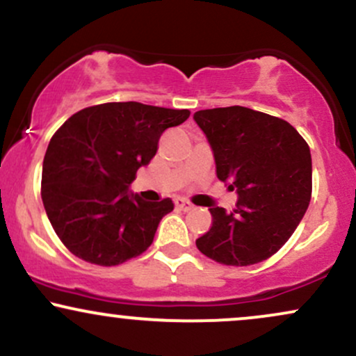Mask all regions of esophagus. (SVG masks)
<instances>
[{
    "label": "esophagus",
    "instance_id": "34e87169",
    "mask_svg": "<svg viewBox=\"0 0 356 356\" xmlns=\"http://www.w3.org/2000/svg\"><path fill=\"white\" fill-rule=\"evenodd\" d=\"M174 204H175V207H177V209H181L184 212L194 209V206H192L189 201H186V199H184V197H175L174 199Z\"/></svg>",
    "mask_w": 356,
    "mask_h": 356
}]
</instances>
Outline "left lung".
I'll list each match as a JSON object with an SVG mask.
<instances>
[{
	"instance_id": "left-lung-1",
	"label": "left lung",
	"mask_w": 356,
	"mask_h": 356,
	"mask_svg": "<svg viewBox=\"0 0 356 356\" xmlns=\"http://www.w3.org/2000/svg\"><path fill=\"white\" fill-rule=\"evenodd\" d=\"M216 174L238 192L232 212L211 207L212 227L195 241L202 254L227 266H249L280 251L312 199V154L283 118L252 108L199 110Z\"/></svg>"
}]
</instances>
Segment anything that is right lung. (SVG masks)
<instances>
[{
  "label": "right lung",
  "mask_w": 356,
  "mask_h": 356,
  "mask_svg": "<svg viewBox=\"0 0 356 356\" xmlns=\"http://www.w3.org/2000/svg\"><path fill=\"white\" fill-rule=\"evenodd\" d=\"M189 115L112 102L80 110L56 130L44 154L42 199L68 251L92 264L117 266L152 244L174 202H147L129 187L157 154L162 132Z\"/></svg>",
  "instance_id": "add662e5"
}]
</instances>
